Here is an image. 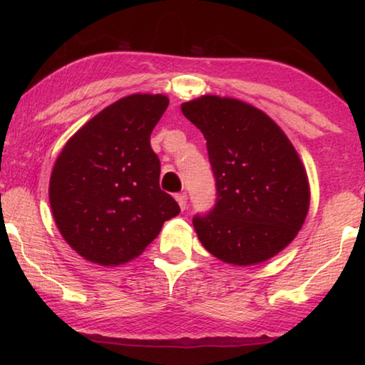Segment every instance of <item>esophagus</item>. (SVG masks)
<instances>
[{"label": "esophagus", "mask_w": 365, "mask_h": 365, "mask_svg": "<svg viewBox=\"0 0 365 365\" xmlns=\"http://www.w3.org/2000/svg\"><path fill=\"white\" fill-rule=\"evenodd\" d=\"M176 201H178V204H179V207L182 209H186L187 207V194L186 192H179V194H176Z\"/></svg>", "instance_id": "esophagus-1"}]
</instances>
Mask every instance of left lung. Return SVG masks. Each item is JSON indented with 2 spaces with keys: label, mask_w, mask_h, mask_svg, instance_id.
Returning a JSON list of instances; mask_svg holds the SVG:
<instances>
[{
  "label": "left lung",
  "mask_w": 365,
  "mask_h": 365,
  "mask_svg": "<svg viewBox=\"0 0 365 365\" xmlns=\"http://www.w3.org/2000/svg\"><path fill=\"white\" fill-rule=\"evenodd\" d=\"M182 114L206 138L216 204L192 219L199 241L234 266L281 252L309 211L307 173L286 134L266 113L232 98L206 94Z\"/></svg>",
  "instance_id": "obj_1"
}]
</instances>
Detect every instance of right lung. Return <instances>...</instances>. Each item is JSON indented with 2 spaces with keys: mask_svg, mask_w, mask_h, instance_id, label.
Instances as JSON below:
<instances>
[{
  "mask_svg": "<svg viewBox=\"0 0 365 365\" xmlns=\"http://www.w3.org/2000/svg\"><path fill=\"white\" fill-rule=\"evenodd\" d=\"M168 104L163 94L119 99L89 119L59 153L49 204L64 241L86 261H131L181 211L159 187L161 163L149 143Z\"/></svg>",
  "mask_w": 365,
  "mask_h": 365,
  "instance_id": "add662e5",
  "label": "right lung"
}]
</instances>
